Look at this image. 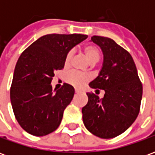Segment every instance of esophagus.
Returning <instances> with one entry per match:
<instances>
[{
    "mask_svg": "<svg viewBox=\"0 0 155 155\" xmlns=\"http://www.w3.org/2000/svg\"><path fill=\"white\" fill-rule=\"evenodd\" d=\"M74 91H75V93H79V92H80V91H79V90H77V89H75V90H74Z\"/></svg>",
    "mask_w": 155,
    "mask_h": 155,
    "instance_id": "1",
    "label": "esophagus"
}]
</instances>
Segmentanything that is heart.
I'll use <instances>...</instances> for the list:
<instances>
[{
  "instance_id": "obj_1",
  "label": "heart",
  "mask_w": 155,
  "mask_h": 155,
  "mask_svg": "<svg viewBox=\"0 0 155 155\" xmlns=\"http://www.w3.org/2000/svg\"><path fill=\"white\" fill-rule=\"evenodd\" d=\"M83 52H84L85 57L87 61L91 64H94L97 63L101 59V54L100 49L94 45H87L83 48ZM74 51H69L64 58V66L67 67L71 64V59L73 57ZM89 80V76L87 74H83V73H79L76 71H71L68 73L65 76V81H67L69 84L74 85L75 87H81L83 84Z\"/></svg>"
}]
</instances>
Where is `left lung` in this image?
I'll use <instances>...</instances> for the list:
<instances>
[{
    "label": "left lung",
    "instance_id": "1",
    "mask_svg": "<svg viewBox=\"0 0 155 155\" xmlns=\"http://www.w3.org/2000/svg\"><path fill=\"white\" fill-rule=\"evenodd\" d=\"M91 41L101 48L104 61L90 86L105 93L102 99L87 93L88 103L82 108L83 122L95 136L111 139L124 133L136 120L143 86L134 61L126 50L108 37L94 35Z\"/></svg>",
    "mask_w": 155,
    "mask_h": 155
}]
</instances>
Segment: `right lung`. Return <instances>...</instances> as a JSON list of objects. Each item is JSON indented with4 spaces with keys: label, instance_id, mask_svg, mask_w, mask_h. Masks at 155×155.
Segmentation results:
<instances>
[{
    "label": "right lung",
    "instance_id": "add662e5",
    "mask_svg": "<svg viewBox=\"0 0 155 155\" xmlns=\"http://www.w3.org/2000/svg\"><path fill=\"white\" fill-rule=\"evenodd\" d=\"M87 37L81 34L45 35L19 57L10 95L15 119L27 133L44 136L59 127L74 90L64 83L53 92L51 81L54 71L64 68L68 51Z\"/></svg>",
    "mask_w": 155,
    "mask_h": 155
}]
</instances>
